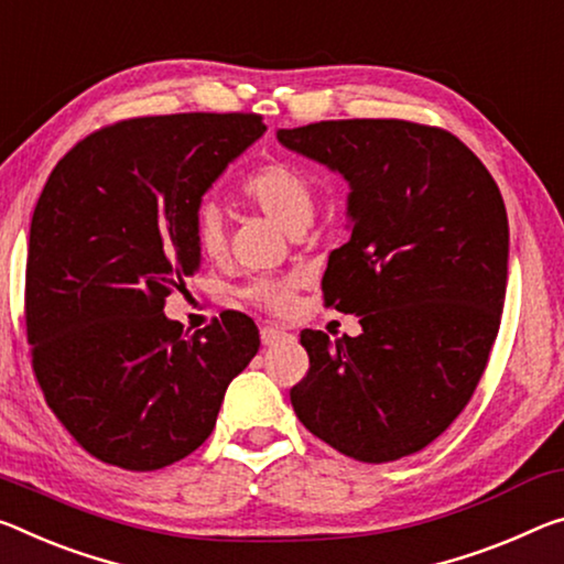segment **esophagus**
I'll use <instances>...</instances> for the list:
<instances>
[{
  "label": "esophagus",
  "mask_w": 564,
  "mask_h": 564,
  "mask_svg": "<svg viewBox=\"0 0 564 564\" xmlns=\"http://www.w3.org/2000/svg\"><path fill=\"white\" fill-rule=\"evenodd\" d=\"M285 336H289V334H285L283 328H275V326H263L261 328L263 346H279Z\"/></svg>",
  "instance_id": "esophagus-1"
}]
</instances>
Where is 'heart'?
I'll list each match as a JSON object with an SVG mask.
<instances>
[{
  "instance_id": "b5f03b06",
  "label": "heart",
  "mask_w": 564,
  "mask_h": 564,
  "mask_svg": "<svg viewBox=\"0 0 564 564\" xmlns=\"http://www.w3.org/2000/svg\"><path fill=\"white\" fill-rule=\"evenodd\" d=\"M246 198L271 216L289 234H301L314 220L316 187L301 167L285 160H271L258 165L240 183ZM193 238L205 258L218 261L226 253L228 230L226 216L216 200H200L193 210ZM296 279H253L243 296L268 311H283L293 299Z\"/></svg>"
}]
</instances>
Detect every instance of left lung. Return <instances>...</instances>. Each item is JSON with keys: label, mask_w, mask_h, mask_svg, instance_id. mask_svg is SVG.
Returning a JSON list of instances; mask_svg holds the SVG:
<instances>
[{"label": "left lung", "mask_w": 564, "mask_h": 564, "mask_svg": "<svg viewBox=\"0 0 564 564\" xmlns=\"http://www.w3.org/2000/svg\"><path fill=\"white\" fill-rule=\"evenodd\" d=\"M279 142L344 175L351 238L328 256L324 303L359 336L301 330L308 373L291 389L301 424L346 457L422 452L469 404L507 291L502 193L442 128L324 120Z\"/></svg>", "instance_id": "8db88e82"}]
</instances>
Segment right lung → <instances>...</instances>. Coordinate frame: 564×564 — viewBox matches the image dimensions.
<instances>
[{
	"label": "right lung",
	"instance_id": "add662e5",
	"mask_svg": "<svg viewBox=\"0 0 564 564\" xmlns=\"http://www.w3.org/2000/svg\"><path fill=\"white\" fill-rule=\"evenodd\" d=\"M263 132L250 112L122 120L79 140L44 183L26 341L44 401L95 459L153 471L187 457L258 354L246 314L187 336L163 308L200 265L195 205Z\"/></svg>",
	"mask_w": 564,
	"mask_h": 564
}]
</instances>
